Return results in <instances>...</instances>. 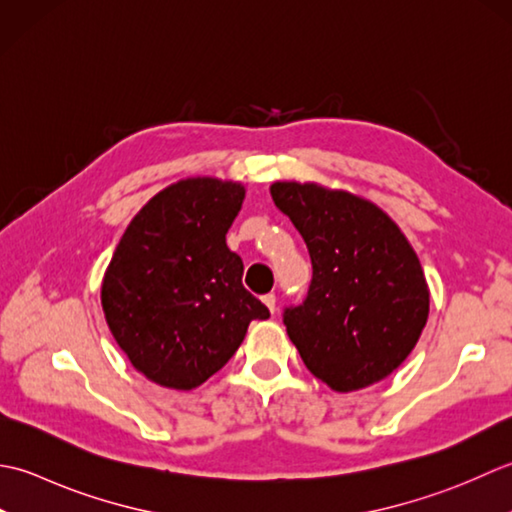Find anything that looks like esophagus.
<instances>
[{
    "mask_svg": "<svg viewBox=\"0 0 512 512\" xmlns=\"http://www.w3.org/2000/svg\"><path fill=\"white\" fill-rule=\"evenodd\" d=\"M263 302L269 307L271 314H274V311H276V294H265V296H263Z\"/></svg>",
    "mask_w": 512,
    "mask_h": 512,
    "instance_id": "1",
    "label": "esophagus"
}]
</instances>
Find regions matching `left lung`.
I'll return each instance as SVG.
<instances>
[{
  "mask_svg": "<svg viewBox=\"0 0 512 512\" xmlns=\"http://www.w3.org/2000/svg\"><path fill=\"white\" fill-rule=\"evenodd\" d=\"M271 198L300 232L311 285L283 322L307 369L347 393L387 378L429 318V287L400 227L380 207L314 183H274Z\"/></svg>",
  "mask_w": 512,
  "mask_h": 512,
  "instance_id": "obj_1",
  "label": "left lung"
}]
</instances>
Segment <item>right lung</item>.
<instances>
[{
  "label": "right lung",
  "instance_id": "right-lung-1",
  "mask_svg": "<svg viewBox=\"0 0 512 512\" xmlns=\"http://www.w3.org/2000/svg\"><path fill=\"white\" fill-rule=\"evenodd\" d=\"M245 187L185 179L132 218L103 278L101 305L114 340L145 378L190 391L227 360L269 309L243 287V260L227 229Z\"/></svg>",
  "mask_w": 512,
  "mask_h": 512
}]
</instances>
